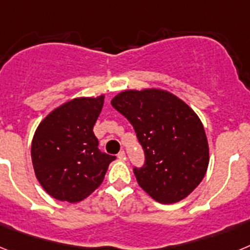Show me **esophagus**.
<instances>
[{
	"mask_svg": "<svg viewBox=\"0 0 250 250\" xmlns=\"http://www.w3.org/2000/svg\"><path fill=\"white\" fill-rule=\"evenodd\" d=\"M118 158H119V160H121V161H125L126 160V154H125V151H120L118 154Z\"/></svg>",
	"mask_w": 250,
	"mask_h": 250,
	"instance_id": "esophagus-1",
	"label": "esophagus"
}]
</instances>
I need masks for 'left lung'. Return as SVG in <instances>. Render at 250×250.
Returning <instances> with one entry per match:
<instances>
[{
	"label": "left lung",
	"mask_w": 250,
	"mask_h": 250,
	"mask_svg": "<svg viewBox=\"0 0 250 250\" xmlns=\"http://www.w3.org/2000/svg\"><path fill=\"white\" fill-rule=\"evenodd\" d=\"M111 105L130 121L144 149V167H134L143 190L161 204L187 198L200 184L209 164L199 116L178 96L160 89L125 90Z\"/></svg>",
	"instance_id": "left-lung-1"
}]
</instances>
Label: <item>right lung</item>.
<instances>
[{
  "instance_id": "right-lung-1",
  "label": "right lung",
  "mask_w": 250,
  "mask_h": 250,
  "mask_svg": "<svg viewBox=\"0 0 250 250\" xmlns=\"http://www.w3.org/2000/svg\"><path fill=\"white\" fill-rule=\"evenodd\" d=\"M105 96L76 98L60 105L35 131L31 158L46 193L61 202L77 203L103 183L115 156L99 150L94 125Z\"/></svg>"
}]
</instances>
